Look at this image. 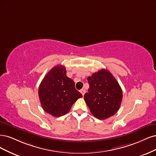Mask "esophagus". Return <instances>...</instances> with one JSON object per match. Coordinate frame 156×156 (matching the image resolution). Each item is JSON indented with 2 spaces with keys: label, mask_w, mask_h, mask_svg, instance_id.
<instances>
[{
  "label": "esophagus",
  "mask_w": 156,
  "mask_h": 156,
  "mask_svg": "<svg viewBox=\"0 0 156 156\" xmlns=\"http://www.w3.org/2000/svg\"><path fill=\"white\" fill-rule=\"evenodd\" d=\"M85 92H86V91H85V90L84 89H81V90H80V93H82V94L83 95H83L85 94Z\"/></svg>",
  "instance_id": "34e87169"
}]
</instances>
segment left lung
<instances>
[{
    "label": "left lung",
    "instance_id": "1",
    "mask_svg": "<svg viewBox=\"0 0 156 156\" xmlns=\"http://www.w3.org/2000/svg\"><path fill=\"white\" fill-rule=\"evenodd\" d=\"M87 80L89 88L84 100L90 112L100 120L113 116L122 100V89L116 79L108 70L102 69L89 76Z\"/></svg>",
    "mask_w": 156,
    "mask_h": 156
}]
</instances>
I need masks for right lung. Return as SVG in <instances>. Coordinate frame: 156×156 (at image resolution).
I'll return each mask as SVG.
<instances>
[{
    "label": "right lung",
    "instance_id": "obj_1",
    "mask_svg": "<svg viewBox=\"0 0 156 156\" xmlns=\"http://www.w3.org/2000/svg\"><path fill=\"white\" fill-rule=\"evenodd\" d=\"M66 73L64 66L56 65L45 75L39 87L41 106L44 112L54 117H61L67 113L73 104L82 97Z\"/></svg>",
    "mask_w": 156,
    "mask_h": 156
}]
</instances>
